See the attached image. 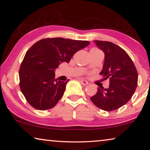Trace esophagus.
<instances>
[{
    "label": "esophagus",
    "mask_w": 150,
    "mask_h": 150,
    "mask_svg": "<svg viewBox=\"0 0 150 150\" xmlns=\"http://www.w3.org/2000/svg\"><path fill=\"white\" fill-rule=\"evenodd\" d=\"M80 82L83 85V86H86L87 84H88V82L84 80H82V79L80 80Z\"/></svg>",
    "instance_id": "obj_1"
}]
</instances>
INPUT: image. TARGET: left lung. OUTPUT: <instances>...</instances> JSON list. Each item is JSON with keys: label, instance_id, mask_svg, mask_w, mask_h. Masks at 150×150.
Segmentation results:
<instances>
[{"label": "left lung", "instance_id": "8db88e82", "mask_svg": "<svg viewBox=\"0 0 150 150\" xmlns=\"http://www.w3.org/2000/svg\"><path fill=\"white\" fill-rule=\"evenodd\" d=\"M94 42L105 54L100 74L109 80V87L98 88L91 100L99 109L112 111L125 105L132 97L137 86V72L131 57L119 46L110 41Z\"/></svg>", "mask_w": 150, "mask_h": 150}]
</instances>
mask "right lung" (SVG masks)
I'll list each match as a JSON object with an SVG mask.
<instances>
[{"label": "right lung", "instance_id": "obj_1", "mask_svg": "<svg viewBox=\"0 0 150 150\" xmlns=\"http://www.w3.org/2000/svg\"><path fill=\"white\" fill-rule=\"evenodd\" d=\"M89 43L88 41L56 38L43 39L31 46L21 65L19 85L32 107L44 110L57 104L69 80L55 79V70L62 62H70L76 52Z\"/></svg>", "mask_w": 150, "mask_h": 150}]
</instances>
